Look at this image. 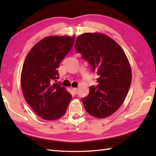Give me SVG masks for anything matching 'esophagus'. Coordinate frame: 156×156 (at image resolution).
<instances>
[{"instance_id":"34e87169","label":"esophagus","mask_w":156,"mask_h":156,"mask_svg":"<svg viewBox=\"0 0 156 156\" xmlns=\"http://www.w3.org/2000/svg\"><path fill=\"white\" fill-rule=\"evenodd\" d=\"M72 90H73V91H74V93L75 94H78V88H72Z\"/></svg>"}]
</instances>
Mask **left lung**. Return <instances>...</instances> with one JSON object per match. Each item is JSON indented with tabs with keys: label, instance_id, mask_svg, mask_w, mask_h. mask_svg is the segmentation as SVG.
<instances>
[{
	"label": "left lung",
	"instance_id": "8db88e82",
	"mask_svg": "<svg viewBox=\"0 0 156 156\" xmlns=\"http://www.w3.org/2000/svg\"><path fill=\"white\" fill-rule=\"evenodd\" d=\"M74 48L98 76L82 103L89 114L105 118L123 103L131 83V69L125 52L107 35L85 33L76 38Z\"/></svg>",
	"mask_w": 156,
	"mask_h": 156
}]
</instances>
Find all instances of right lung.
Instances as JSON below:
<instances>
[{"mask_svg": "<svg viewBox=\"0 0 156 156\" xmlns=\"http://www.w3.org/2000/svg\"><path fill=\"white\" fill-rule=\"evenodd\" d=\"M75 36H49L35 44L23 63L21 83L26 102L42 119L62 117L72 98L64 87L54 81L59 78L58 68L70 51Z\"/></svg>", "mask_w": 156, "mask_h": 156, "instance_id": "right-lung-1", "label": "right lung"}]
</instances>
